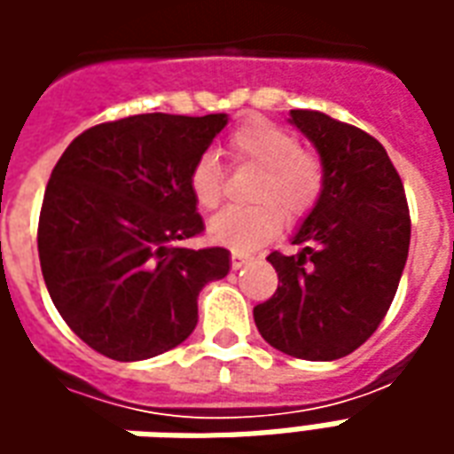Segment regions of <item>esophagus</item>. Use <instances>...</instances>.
<instances>
[{
	"mask_svg": "<svg viewBox=\"0 0 454 454\" xmlns=\"http://www.w3.org/2000/svg\"><path fill=\"white\" fill-rule=\"evenodd\" d=\"M247 262H250V257L243 255V253H233V255H231V265H233V270H240V267L247 265Z\"/></svg>",
	"mask_w": 454,
	"mask_h": 454,
	"instance_id": "esophagus-1",
	"label": "esophagus"
}]
</instances>
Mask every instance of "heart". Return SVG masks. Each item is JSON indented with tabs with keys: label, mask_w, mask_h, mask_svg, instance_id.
I'll return each instance as SVG.
<instances>
[{
	"label": "heart",
	"mask_w": 454,
	"mask_h": 454,
	"mask_svg": "<svg viewBox=\"0 0 454 454\" xmlns=\"http://www.w3.org/2000/svg\"><path fill=\"white\" fill-rule=\"evenodd\" d=\"M228 155L236 165L262 169L253 187L257 204L226 208L208 221V238L233 253H253L279 233L285 214L304 218L324 192V168L301 140L265 116H250L228 138ZM189 192L199 208L211 211L223 199V172L214 155H201L189 172Z\"/></svg>",
	"instance_id": "obj_1"
}]
</instances>
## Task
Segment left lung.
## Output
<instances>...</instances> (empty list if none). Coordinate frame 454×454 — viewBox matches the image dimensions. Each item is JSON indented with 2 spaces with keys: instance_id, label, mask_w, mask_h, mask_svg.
<instances>
[{
  "instance_id": "left-lung-1",
  "label": "left lung",
  "mask_w": 454,
  "mask_h": 454,
  "mask_svg": "<svg viewBox=\"0 0 454 454\" xmlns=\"http://www.w3.org/2000/svg\"><path fill=\"white\" fill-rule=\"evenodd\" d=\"M289 116L321 155L324 192L292 238L301 250L267 257L279 286L253 316L279 352L331 362L357 350L389 311L409 257V204L380 140L321 112Z\"/></svg>"
}]
</instances>
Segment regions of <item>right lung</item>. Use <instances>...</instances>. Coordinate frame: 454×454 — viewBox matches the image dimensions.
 <instances>
[{
    "label": "right lung",
    "mask_w": 454,
    "mask_h": 454,
    "mask_svg": "<svg viewBox=\"0 0 454 454\" xmlns=\"http://www.w3.org/2000/svg\"><path fill=\"white\" fill-rule=\"evenodd\" d=\"M226 114H138L67 145L45 187L38 257L58 314L119 362L177 348L199 321L204 285L231 270L226 247L189 250L204 221L189 172Z\"/></svg>",
    "instance_id": "1"
}]
</instances>
